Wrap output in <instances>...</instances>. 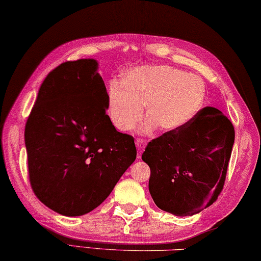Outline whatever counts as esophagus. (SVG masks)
<instances>
[{"instance_id": "34e87169", "label": "esophagus", "mask_w": 261, "mask_h": 261, "mask_svg": "<svg viewBox=\"0 0 261 261\" xmlns=\"http://www.w3.org/2000/svg\"><path fill=\"white\" fill-rule=\"evenodd\" d=\"M136 143V147L139 149V153H137V158L141 159V155H142V152H143L144 147H145V140L144 139H137L135 141Z\"/></svg>"}]
</instances>
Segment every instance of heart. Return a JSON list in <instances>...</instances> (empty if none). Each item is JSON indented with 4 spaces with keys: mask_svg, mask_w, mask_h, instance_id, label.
<instances>
[{
    "mask_svg": "<svg viewBox=\"0 0 261 261\" xmlns=\"http://www.w3.org/2000/svg\"><path fill=\"white\" fill-rule=\"evenodd\" d=\"M207 90L200 77L170 66H142L127 71L121 83L111 82L106 111L111 125L128 132L143 116L141 134L156 127L169 133L183 128L203 108Z\"/></svg>",
    "mask_w": 261,
    "mask_h": 261,
    "instance_id": "1",
    "label": "heart"
}]
</instances>
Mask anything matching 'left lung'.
Here are the masks:
<instances>
[{"label": "left lung", "mask_w": 261, "mask_h": 261, "mask_svg": "<svg viewBox=\"0 0 261 261\" xmlns=\"http://www.w3.org/2000/svg\"><path fill=\"white\" fill-rule=\"evenodd\" d=\"M234 137L228 118L205 107L183 128L149 142L142 160L150 167L149 191L156 207L192 216L213 204L224 188Z\"/></svg>", "instance_id": "obj_1"}]
</instances>
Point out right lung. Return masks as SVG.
I'll use <instances>...</instances> for the list:
<instances>
[{
	"mask_svg": "<svg viewBox=\"0 0 261 261\" xmlns=\"http://www.w3.org/2000/svg\"><path fill=\"white\" fill-rule=\"evenodd\" d=\"M97 66L94 59H81L53 69L24 128L32 189L63 216L99 207L136 159L133 136L118 132L106 114Z\"/></svg>",
	"mask_w": 261,
	"mask_h": 261,
	"instance_id": "obj_1",
	"label": "right lung"
}]
</instances>
